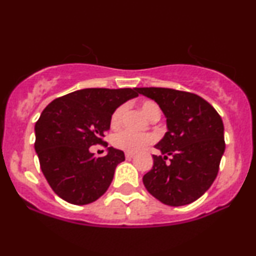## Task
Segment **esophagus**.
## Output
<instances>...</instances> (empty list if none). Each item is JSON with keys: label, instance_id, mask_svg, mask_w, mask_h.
Here are the masks:
<instances>
[{"label": "esophagus", "instance_id": "esophagus-1", "mask_svg": "<svg viewBox=\"0 0 256 256\" xmlns=\"http://www.w3.org/2000/svg\"><path fill=\"white\" fill-rule=\"evenodd\" d=\"M134 152H125V158H134Z\"/></svg>", "mask_w": 256, "mask_h": 256}]
</instances>
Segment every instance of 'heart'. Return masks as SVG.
<instances>
[{"label": "heart", "instance_id": "heart-1", "mask_svg": "<svg viewBox=\"0 0 256 256\" xmlns=\"http://www.w3.org/2000/svg\"><path fill=\"white\" fill-rule=\"evenodd\" d=\"M140 108L146 118L152 120L160 118L161 110L156 102L146 100V101H143L140 104ZM124 110V106H119V107H116L113 110L110 119V125L112 128H116L122 124ZM152 142H154V137L150 134H134V132L128 130L120 131L118 134H114L113 138H112V144L116 146V148L128 152H140V149H143L144 146H149Z\"/></svg>", "mask_w": 256, "mask_h": 256}]
</instances>
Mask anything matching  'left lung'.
Listing matches in <instances>:
<instances>
[{"label":"left lung","instance_id":"1","mask_svg":"<svg viewBox=\"0 0 256 256\" xmlns=\"http://www.w3.org/2000/svg\"><path fill=\"white\" fill-rule=\"evenodd\" d=\"M137 91L160 106L168 128L155 146L162 155H152L154 165L143 177V184L162 204H192L210 189L218 174L225 150L222 120L213 106L196 94L168 88Z\"/></svg>","mask_w":256,"mask_h":256}]
</instances>
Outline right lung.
Wrapping results in <instances>:
<instances>
[{"label": "right lung", "instance_id": "1", "mask_svg": "<svg viewBox=\"0 0 256 256\" xmlns=\"http://www.w3.org/2000/svg\"><path fill=\"white\" fill-rule=\"evenodd\" d=\"M138 96L137 88H89L55 98L44 108L34 125L40 170L58 198L72 204H88L101 198L113 180L122 150L110 146L108 154L96 158L91 146L108 143L113 110Z\"/></svg>", "mask_w": 256, "mask_h": 256}]
</instances>
